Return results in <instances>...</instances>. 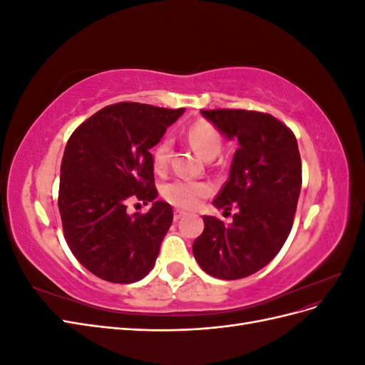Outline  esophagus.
<instances>
[{"mask_svg": "<svg viewBox=\"0 0 365 365\" xmlns=\"http://www.w3.org/2000/svg\"><path fill=\"white\" fill-rule=\"evenodd\" d=\"M184 215H185V212H182V210H178V208H176L175 212H173V219H175V220H180Z\"/></svg>", "mask_w": 365, "mask_h": 365, "instance_id": "1", "label": "esophagus"}]
</instances>
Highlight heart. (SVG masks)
Returning <instances> with one entry per match:
<instances>
[{
  "label": "heart",
  "instance_id": "1",
  "mask_svg": "<svg viewBox=\"0 0 365 365\" xmlns=\"http://www.w3.org/2000/svg\"><path fill=\"white\" fill-rule=\"evenodd\" d=\"M190 145L205 160L215 158L220 148H222V138L217 129L208 123L205 120H200L193 123L187 132ZM172 149V140L169 137L163 138L152 152L153 165L158 172H164L169 165ZM163 197L169 204L184 208L193 210L205 200L207 196L212 195V185L207 182L197 181H187V180H173L163 187Z\"/></svg>",
  "mask_w": 365,
  "mask_h": 365
}]
</instances>
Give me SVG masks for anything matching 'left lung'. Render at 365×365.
<instances>
[{
  "label": "left lung",
  "instance_id": "8db88e82",
  "mask_svg": "<svg viewBox=\"0 0 365 365\" xmlns=\"http://www.w3.org/2000/svg\"><path fill=\"white\" fill-rule=\"evenodd\" d=\"M201 114L236 140L230 176L213 205L237 208L228 227L204 216L193 256L210 275L237 280L277 256L294 224L302 189V158L294 132L271 114L247 109H212Z\"/></svg>",
  "mask_w": 365,
  "mask_h": 365
}]
</instances>
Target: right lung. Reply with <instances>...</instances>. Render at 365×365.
<instances>
[{
	"mask_svg": "<svg viewBox=\"0 0 365 365\" xmlns=\"http://www.w3.org/2000/svg\"><path fill=\"white\" fill-rule=\"evenodd\" d=\"M182 113L135 102L109 105L85 120L65 146L58 200L63 236L98 279L134 283L155 264L173 212L157 201L150 149ZM134 199L153 208L129 215Z\"/></svg>",
	"mask_w": 365,
	"mask_h": 365,
	"instance_id": "1",
	"label": "right lung"
}]
</instances>
